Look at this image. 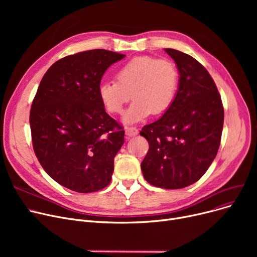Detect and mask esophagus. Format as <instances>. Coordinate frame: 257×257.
I'll return each instance as SVG.
<instances>
[{"mask_svg": "<svg viewBox=\"0 0 257 257\" xmlns=\"http://www.w3.org/2000/svg\"><path fill=\"white\" fill-rule=\"evenodd\" d=\"M125 133L127 138H132V137H136L139 134V129L137 127H127L125 129Z\"/></svg>", "mask_w": 257, "mask_h": 257, "instance_id": "34e87169", "label": "esophagus"}]
</instances>
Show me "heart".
<instances>
[{
  "label": "heart",
  "mask_w": 257,
  "mask_h": 257,
  "mask_svg": "<svg viewBox=\"0 0 257 257\" xmlns=\"http://www.w3.org/2000/svg\"><path fill=\"white\" fill-rule=\"evenodd\" d=\"M115 80L100 84V100L108 112L120 114L132 97L134 101L123 123L136 124L150 113L165 112L172 105L178 89L179 72L170 59L139 56L119 67Z\"/></svg>",
  "instance_id": "obj_1"
}]
</instances>
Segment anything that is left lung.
Here are the masks:
<instances>
[{"instance_id":"obj_1","label":"left lung","mask_w":257,"mask_h":257,"mask_svg":"<svg viewBox=\"0 0 257 257\" xmlns=\"http://www.w3.org/2000/svg\"><path fill=\"white\" fill-rule=\"evenodd\" d=\"M165 51L177 65L178 90L164 115L140 133L149 142L141 168L150 184L177 190L197 182L217 155L224 108L203 65L180 51Z\"/></svg>"}]
</instances>
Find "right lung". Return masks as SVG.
I'll use <instances>...</instances> for the list:
<instances>
[{"label": "right lung", "instance_id": "obj_1", "mask_svg": "<svg viewBox=\"0 0 257 257\" xmlns=\"http://www.w3.org/2000/svg\"><path fill=\"white\" fill-rule=\"evenodd\" d=\"M125 57L107 50L66 56L47 71L30 110L35 155L49 176L77 193L110 183L125 131L99 97L106 70Z\"/></svg>", "mask_w": 257, "mask_h": 257}]
</instances>
